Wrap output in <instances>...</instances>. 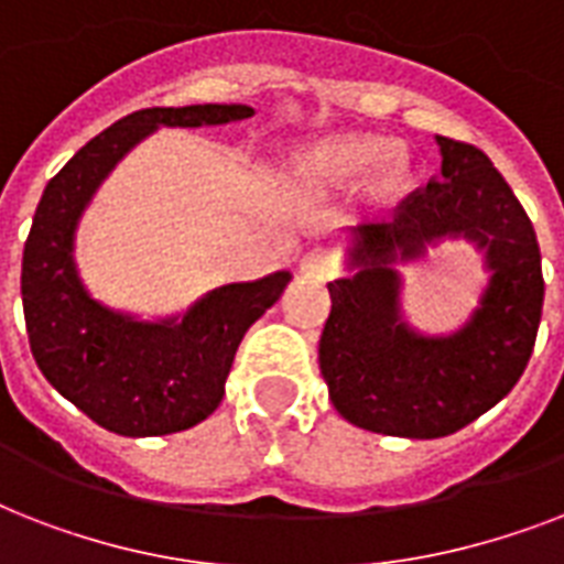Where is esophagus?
Wrapping results in <instances>:
<instances>
[{"instance_id":"1","label":"esophagus","mask_w":564,"mask_h":564,"mask_svg":"<svg viewBox=\"0 0 564 564\" xmlns=\"http://www.w3.org/2000/svg\"><path fill=\"white\" fill-rule=\"evenodd\" d=\"M334 257L322 254V251H307V254L301 257V274L313 278V281H325V278L334 274Z\"/></svg>"}]
</instances>
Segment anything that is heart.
Wrapping results in <instances>:
<instances>
[{"mask_svg":"<svg viewBox=\"0 0 564 564\" xmlns=\"http://www.w3.org/2000/svg\"><path fill=\"white\" fill-rule=\"evenodd\" d=\"M295 178L316 189H345L369 175V189L389 198L410 178V158L398 149L383 152L371 137H325L295 154Z\"/></svg>","mask_w":564,"mask_h":564,"instance_id":"heart-1","label":"heart"}]
</instances>
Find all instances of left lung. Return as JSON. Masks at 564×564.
Segmentation results:
<instances>
[{
    "instance_id": "8db88e82",
    "label": "left lung",
    "mask_w": 564,
    "mask_h": 564,
    "mask_svg": "<svg viewBox=\"0 0 564 564\" xmlns=\"http://www.w3.org/2000/svg\"><path fill=\"white\" fill-rule=\"evenodd\" d=\"M442 178L392 221L345 230V274L327 283L318 369L354 427L401 438L451 436L503 401L524 375L542 322V254L516 193L474 145L436 137ZM463 238L484 257L478 307L445 335L402 310L400 265Z\"/></svg>"
}]
</instances>
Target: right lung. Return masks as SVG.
Instances as JSON below:
<instances>
[{
    "mask_svg": "<svg viewBox=\"0 0 564 564\" xmlns=\"http://www.w3.org/2000/svg\"><path fill=\"white\" fill-rule=\"evenodd\" d=\"M248 105H187L128 113L82 145L43 189L22 251V313L40 371L66 401L119 436H166L195 427L225 394L242 336L290 286L281 269L221 283L187 310L143 318L93 299L75 234L93 195L158 128L228 126Z\"/></svg>",
    "mask_w": 564,
    "mask_h": 564,
    "instance_id": "obj_1",
    "label": "right lung"
}]
</instances>
